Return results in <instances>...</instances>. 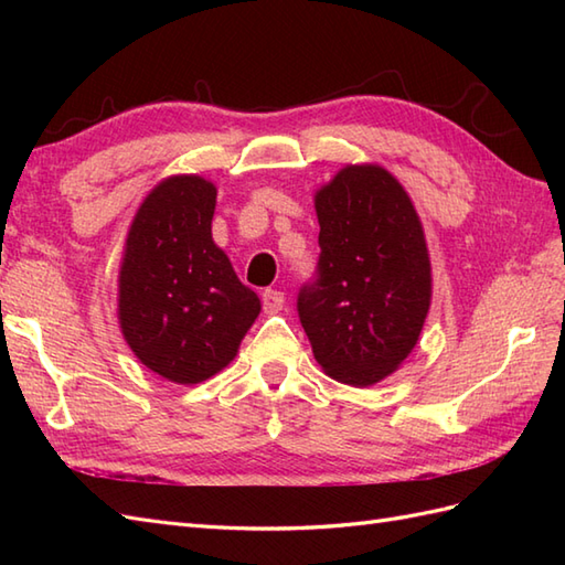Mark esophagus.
<instances>
[{"mask_svg": "<svg viewBox=\"0 0 565 565\" xmlns=\"http://www.w3.org/2000/svg\"><path fill=\"white\" fill-rule=\"evenodd\" d=\"M284 306H286V298H284V294H281V291L267 289V291L262 294V308H264V313H267V316L281 313Z\"/></svg>", "mask_w": 565, "mask_h": 565, "instance_id": "esophagus-1", "label": "esophagus"}]
</instances>
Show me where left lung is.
Returning <instances> with one entry per match:
<instances>
[{"label":"left lung","instance_id":"8db88e82","mask_svg":"<svg viewBox=\"0 0 565 565\" xmlns=\"http://www.w3.org/2000/svg\"><path fill=\"white\" fill-rule=\"evenodd\" d=\"M320 257L296 310L318 364L350 386L398 369L423 332L431 276L413 201L386 170L352 164L316 196Z\"/></svg>","mask_w":565,"mask_h":565}]
</instances>
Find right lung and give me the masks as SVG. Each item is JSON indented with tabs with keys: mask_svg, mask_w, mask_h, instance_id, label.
I'll return each mask as SVG.
<instances>
[{
	"mask_svg": "<svg viewBox=\"0 0 565 565\" xmlns=\"http://www.w3.org/2000/svg\"><path fill=\"white\" fill-rule=\"evenodd\" d=\"M215 186L164 179L138 209L118 284L124 338L142 364L174 383H199L235 356L259 316L211 237Z\"/></svg>",
	"mask_w": 565,
	"mask_h": 565,
	"instance_id": "right-lung-1",
	"label": "right lung"
}]
</instances>
